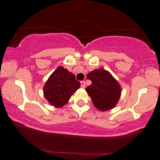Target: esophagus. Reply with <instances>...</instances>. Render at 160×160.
<instances>
[{
  "instance_id": "34e87169",
  "label": "esophagus",
  "mask_w": 160,
  "mask_h": 160,
  "mask_svg": "<svg viewBox=\"0 0 160 160\" xmlns=\"http://www.w3.org/2000/svg\"><path fill=\"white\" fill-rule=\"evenodd\" d=\"M80 84H81V87H82V88H85V87H86L85 82H84V81H82V82H80Z\"/></svg>"
}]
</instances>
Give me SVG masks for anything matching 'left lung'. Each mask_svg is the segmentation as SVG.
Wrapping results in <instances>:
<instances>
[{"mask_svg":"<svg viewBox=\"0 0 160 160\" xmlns=\"http://www.w3.org/2000/svg\"><path fill=\"white\" fill-rule=\"evenodd\" d=\"M92 84L86 88L94 106L105 111L116 105L121 93V88L116 80L105 69H96L87 76Z\"/></svg>","mask_w":160,"mask_h":160,"instance_id":"8db88e82","label":"left lung"}]
</instances>
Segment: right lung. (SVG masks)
<instances>
[{"label": "right lung", "instance_id": "right-lung-1", "mask_svg": "<svg viewBox=\"0 0 160 160\" xmlns=\"http://www.w3.org/2000/svg\"><path fill=\"white\" fill-rule=\"evenodd\" d=\"M80 87L75 76L60 66L50 76L44 87V95L50 105L61 108Z\"/></svg>", "mask_w": 160, "mask_h": 160}]
</instances>
